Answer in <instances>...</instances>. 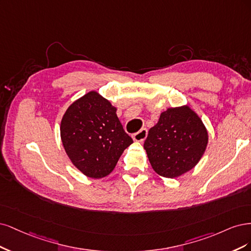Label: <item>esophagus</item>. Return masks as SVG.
<instances>
[{"instance_id": "obj_1", "label": "esophagus", "mask_w": 251, "mask_h": 251, "mask_svg": "<svg viewBox=\"0 0 251 251\" xmlns=\"http://www.w3.org/2000/svg\"><path fill=\"white\" fill-rule=\"evenodd\" d=\"M147 134H148V130H147V129H146V128H142L139 132H136V133H134V134L132 135V139H133L135 142L143 143L145 140H146Z\"/></svg>"}]
</instances>
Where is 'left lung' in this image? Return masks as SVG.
<instances>
[{
  "label": "left lung",
  "instance_id": "obj_1",
  "mask_svg": "<svg viewBox=\"0 0 251 251\" xmlns=\"http://www.w3.org/2000/svg\"><path fill=\"white\" fill-rule=\"evenodd\" d=\"M208 142L201 119L188 105L161 112L144 143L150 164L163 177L174 178L195 167Z\"/></svg>",
  "mask_w": 251,
  "mask_h": 251
}]
</instances>
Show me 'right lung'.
Here are the masks:
<instances>
[{
	"instance_id": "obj_1",
	"label": "right lung",
	"mask_w": 251,
	"mask_h": 251,
	"mask_svg": "<svg viewBox=\"0 0 251 251\" xmlns=\"http://www.w3.org/2000/svg\"><path fill=\"white\" fill-rule=\"evenodd\" d=\"M60 136L73 165L96 179L110 174L133 143L124 131L117 108L95 91L70 105L61 120Z\"/></svg>"
}]
</instances>
